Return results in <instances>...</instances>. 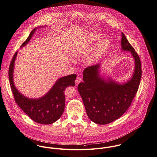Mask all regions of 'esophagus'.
<instances>
[{
  "label": "esophagus",
  "mask_w": 157,
  "mask_h": 157,
  "mask_svg": "<svg viewBox=\"0 0 157 157\" xmlns=\"http://www.w3.org/2000/svg\"><path fill=\"white\" fill-rule=\"evenodd\" d=\"M82 81V78L81 76H77L75 80V84L76 85L79 84Z\"/></svg>",
  "instance_id": "34e87169"
}]
</instances>
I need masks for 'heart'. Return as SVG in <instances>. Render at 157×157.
<instances>
[{
    "label": "heart",
    "mask_w": 157,
    "mask_h": 157,
    "mask_svg": "<svg viewBox=\"0 0 157 157\" xmlns=\"http://www.w3.org/2000/svg\"><path fill=\"white\" fill-rule=\"evenodd\" d=\"M101 35L99 33L90 36L88 40L90 44L95 43L101 38ZM110 46V42L108 39H103L99 41L97 44L96 47L90 56L89 57L88 60L90 63H94L101 57L108 49Z\"/></svg>",
    "instance_id": "heart-1"
}]
</instances>
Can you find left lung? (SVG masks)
Wrapping results in <instances>:
<instances>
[{
  "label": "left lung",
  "instance_id": "left-lung-1",
  "mask_svg": "<svg viewBox=\"0 0 157 157\" xmlns=\"http://www.w3.org/2000/svg\"><path fill=\"white\" fill-rule=\"evenodd\" d=\"M121 36L122 49L130 51L135 60L132 78L124 84L110 79L105 81L100 77V66L97 64L85 69L84 82L78 86L88 118L97 124H107L120 118L131 105L140 82L142 67L139 55L122 32Z\"/></svg>",
  "mask_w": 157,
  "mask_h": 157
}]
</instances>
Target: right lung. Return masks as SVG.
Returning <instances> with one entry per match:
<instances>
[{"instance_id": "add662e5", "label": "right lung", "mask_w": 157, "mask_h": 157, "mask_svg": "<svg viewBox=\"0 0 157 157\" xmlns=\"http://www.w3.org/2000/svg\"><path fill=\"white\" fill-rule=\"evenodd\" d=\"M36 29H34L31 32L21 47L28 44ZM17 54V52L13 55L8 71L10 84L15 102L33 121L42 124L54 123L60 118L64 112L65 106L64 90L67 86L75 85V81L76 75H70L59 79L48 93L40 98H27L18 91L13 81V71Z\"/></svg>"}]
</instances>
